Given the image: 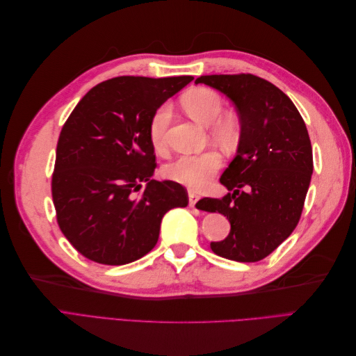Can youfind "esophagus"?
Returning a JSON list of instances; mask_svg holds the SVG:
<instances>
[{"label":"esophagus","mask_w":356,"mask_h":356,"mask_svg":"<svg viewBox=\"0 0 356 356\" xmlns=\"http://www.w3.org/2000/svg\"><path fill=\"white\" fill-rule=\"evenodd\" d=\"M199 202V195L195 191H188V204L191 208L196 207V203Z\"/></svg>","instance_id":"esophagus-1"}]
</instances>
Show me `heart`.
<instances>
[{"instance_id":"obj_1","label":"heart","mask_w":356,"mask_h":356,"mask_svg":"<svg viewBox=\"0 0 356 356\" xmlns=\"http://www.w3.org/2000/svg\"><path fill=\"white\" fill-rule=\"evenodd\" d=\"M188 115L203 126H211L213 138L224 145H232L239 136L238 122L230 115H222L224 99L221 95L212 89L199 88L188 92L182 98ZM170 120V106L163 104L154 111L148 124V135L154 148L163 147L166 127ZM221 168V157L215 152H204L199 154H181L165 166L166 178L188 186L200 188L211 179V177Z\"/></svg>"}]
</instances>
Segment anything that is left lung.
Returning a JSON list of instances; mask_svg holds the SVG:
<instances>
[{
	"label": "left lung",
	"instance_id": "1",
	"mask_svg": "<svg viewBox=\"0 0 356 356\" xmlns=\"http://www.w3.org/2000/svg\"><path fill=\"white\" fill-rule=\"evenodd\" d=\"M234 104L241 120L238 152L222 172V199L204 197L200 209L220 212L230 233L211 250L227 260L260 261L293 233L314 172L306 124L288 96L252 74L196 79Z\"/></svg>",
	"mask_w": 356,
	"mask_h": 356
}]
</instances>
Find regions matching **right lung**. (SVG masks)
<instances>
[{
  "label": "right lung",
  "mask_w": 356,
  "mask_h": 356,
  "mask_svg": "<svg viewBox=\"0 0 356 356\" xmlns=\"http://www.w3.org/2000/svg\"><path fill=\"white\" fill-rule=\"evenodd\" d=\"M191 80L102 81L63 124L51 196L62 233L89 260L108 266L139 260L156 246L163 215L188 204L178 182L152 179L156 156L148 124L159 106Z\"/></svg>",
  "instance_id": "obj_1"
}]
</instances>
